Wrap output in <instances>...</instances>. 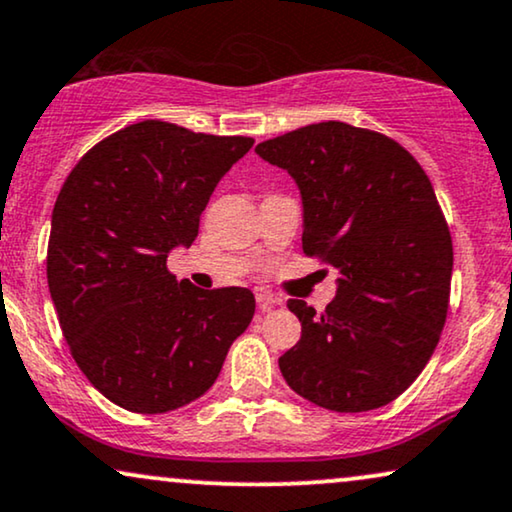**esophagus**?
Here are the masks:
<instances>
[{
  "label": "esophagus",
  "mask_w": 512,
  "mask_h": 512,
  "mask_svg": "<svg viewBox=\"0 0 512 512\" xmlns=\"http://www.w3.org/2000/svg\"><path fill=\"white\" fill-rule=\"evenodd\" d=\"M255 300H257V307H260L262 312H269V309H274V307H278V304H281V300H278L276 295L267 293V290H257Z\"/></svg>",
  "instance_id": "esophagus-1"
}]
</instances>
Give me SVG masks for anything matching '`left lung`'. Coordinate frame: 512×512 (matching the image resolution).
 I'll list each match as a JSON object with an SVG mask.
<instances>
[{
    "label": "left lung",
    "instance_id": "1",
    "mask_svg": "<svg viewBox=\"0 0 512 512\" xmlns=\"http://www.w3.org/2000/svg\"><path fill=\"white\" fill-rule=\"evenodd\" d=\"M255 151L300 186L304 255L342 274L323 314L288 300L302 335L278 359L283 378L328 411L390 404L430 361L449 312L454 245L428 174L394 139L338 120Z\"/></svg>",
    "mask_w": 512,
    "mask_h": 512
}]
</instances>
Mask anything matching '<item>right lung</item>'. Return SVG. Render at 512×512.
<instances>
[{"label": "right lung", "mask_w": 512, "mask_h": 512, "mask_svg": "<svg viewBox=\"0 0 512 512\" xmlns=\"http://www.w3.org/2000/svg\"><path fill=\"white\" fill-rule=\"evenodd\" d=\"M252 144L144 120L89 148L63 181L49 293L75 364L122 409L167 413L198 399L250 326L248 288L177 283L167 252L196 241L212 191Z\"/></svg>", "instance_id": "right-lung-1"}]
</instances>
